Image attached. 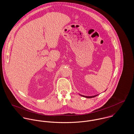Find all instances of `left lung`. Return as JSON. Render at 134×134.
Wrapping results in <instances>:
<instances>
[{
  "label": "left lung",
  "instance_id": "1",
  "mask_svg": "<svg viewBox=\"0 0 134 134\" xmlns=\"http://www.w3.org/2000/svg\"><path fill=\"white\" fill-rule=\"evenodd\" d=\"M106 91V90H105ZM79 95L80 96H83V97H86V98H92V97H96V96H98V94H96V95H95V96H83V95H81V94H79Z\"/></svg>",
  "mask_w": 134,
  "mask_h": 134
}]
</instances>
